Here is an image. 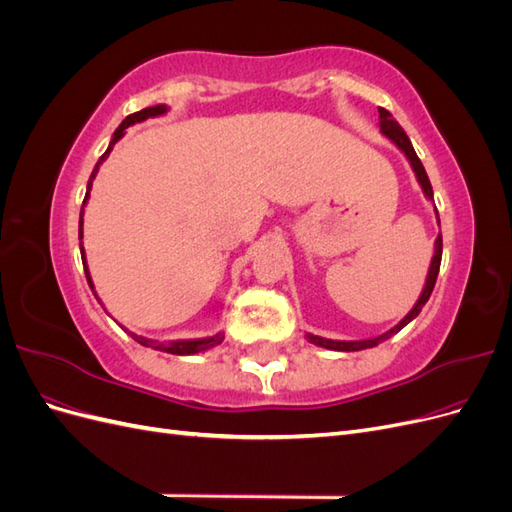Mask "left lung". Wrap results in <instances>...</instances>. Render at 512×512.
I'll list each match as a JSON object with an SVG mask.
<instances>
[{
    "label": "left lung",
    "instance_id": "1",
    "mask_svg": "<svg viewBox=\"0 0 512 512\" xmlns=\"http://www.w3.org/2000/svg\"><path fill=\"white\" fill-rule=\"evenodd\" d=\"M378 113H380V132H382L386 138H389V141H391L393 145H397V149H401V153H404V156L408 158V162H410V166H412V170H414V175H416L418 183H421L423 194H425L429 200H433V190H431L429 177H427V173H425V168H423L421 160H418V156H416V151H414V147H412V143H410L408 134H406L404 128H401L399 123L393 119V115H391L389 111H386V108H378ZM436 218H438V224H440L438 211H436ZM440 262H442V235H438L436 245H433V258H431L429 273H427V280H425L421 297H418V301L414 303V307L410 309L408 316H406L404 320H399V324H395V327H393L391 331H386V333H382V335H378V337H371V339H359V342H339V339H327V337L312 335V333H307V339H309V342H312V344L320 346V348H329V350H337V352H354V350H365V348H374V346L382 344L384 339H389L391 335L399 333L401 329L406 327L408 322H412L418 314H421L423 305H425V303L429 301V297H431L433 286H436L438 271H440Z\"/></svg>",
    "mask_w": 512,
    "mask_h": 512
}]
</instances>
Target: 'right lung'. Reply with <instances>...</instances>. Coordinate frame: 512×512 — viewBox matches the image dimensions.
Here are the masks:
<instances>
[{"label": "right lung", "instance_id": "1", "mask_svg": "<svg viewBox=\"0 0 512 512\" xmlns=\"http://www.w3.org/2000/svg\"><path fill=\"white\" fill-rule=\"evenodd\" d=\"M166 111H168L166 104H156V106H147V108H143V111L132 113V115H128L126 119H123L121 126L115 130V134H113V138H111V143H108V149L102 153V158L98 160V164H96V168H94V173H91V177H89V181H87V194H85L83 207H81V218H79V239H81L83 267H85V275H87V282H89V288H91V290H94V282H91V275H89V269H87V260H85V250H83V211H85V205H87V200H89L91 185H94V179H96V175H98V168H100V164L108 158V153L113 151L115 143L119 141V138H121L123 134H126V130H128L130 126H134V123H141V121H145V119H149V117H160V115H164ZM94 294H96V290H94ZM96 299H98V297H96ZM98 301H100V299H98ZM100 305H102V301H100ZM102 307H104V305H102ZM130 335H132L141 346H147V348H153V350H160V352H168V354H179V356L205 352V350H209V348H213V346H218V344L224 342V333H215V335H211V337H200V339H179V342H156V339H147V337H143V335H134V333H130Z\"/></svg>", "mask_w": 512, "mask_h": 512}]
</instances>
